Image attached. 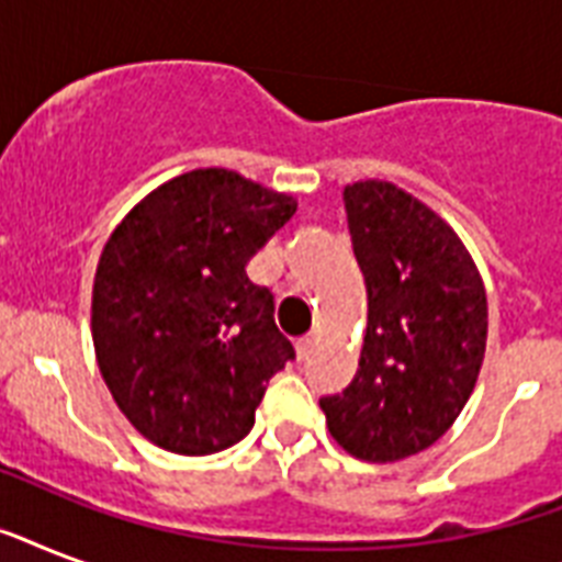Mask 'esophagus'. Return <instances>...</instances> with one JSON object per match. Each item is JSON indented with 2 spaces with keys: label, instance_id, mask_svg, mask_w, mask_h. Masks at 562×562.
Segmentation results:
<instances>
[{
  "label": "esophagus",
  "instance_id": "obj_1",
  "mask_svg": "<svg viewBox=\"0 0 562 562\" xmlns=\"http://www.w3.org/2000/svg\"><path fill=\"white\" fill-rule=\"evenodd\" d=\"M312 344H315V335H303V338H297V344H294V347H297L300 359H306L308 350H312Z\"/></svg>",
  "mask_w": 562,
  "mask_h": 562
}]
</instances>
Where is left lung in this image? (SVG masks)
<instances>
[{"label": "left lung", "instance_id": "8db88e82", "mask_svg": "<svg viewBox=\"0 0 562 562\" xmlns=\"http://www.w3.org/2000/svg\"><path fill=\"white\" fill-rule=\"evenodd\" d=\"M368 285L356 379L321 408L352 458L391 463L449 431L487 350V291L470 250L431 206L387 180L344 189Z\"/></svg>", "mask_w": 562, "mask_h": 562}]
</instances>
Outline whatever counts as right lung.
Wrapping results in <instances>:
<instances>
[{"label":"right lung","mask_w":562,"mask_h":562,"mask_svg":"<svg viewBox=\"0 0 562 562\" xmlns=\"http://www.w3.org/2000/svg\"><path fill=\"white\" fill-rule=\"evenodd\" d=\"M297 212L285 192L194 169L145 194L101 250L92 344L119 411L175 454H212L254 428L268 379L294 359L273 294L247 262Z\"/></svg>","instance_id":"add662e5"}]
</instances>
